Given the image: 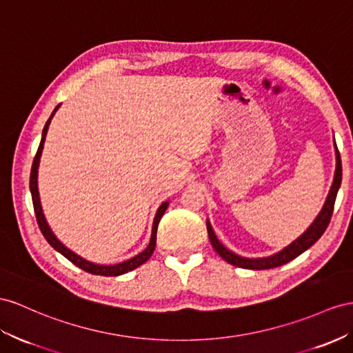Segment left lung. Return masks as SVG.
I'll return each instance as SVG.
<instances>
[{
	"label": "left lung",
	"mask_w": 353,
	"mask_h": 353,
	"mask_svg": "<svg viewBox=\"0 0 353 353\" xmlns=\"http://www.w3.org/2000/svg\"><path fill=\"white\" fill-rule=\"evenodd\" d=\"M334 148H336V171H334V179L332 185L330 188V192L327 195V200H325L319 214L316 216L314 221L310 223V227L307 228L300 237L295 239L291 245H288L282 250L276 252V254L270 256L263 258H246L237 255L236 252L225 248L219 239L216 237V234L212 228L210 221H207V232H209V239L213 249L218 252L219 256L227 261L228 264L236 265L240 268H249V270H267V268H274L279 265H283L289 261L295 259L298 255H301L309 248H312L316 241L321 239L322 234L327 230L328 223L331 221V214L334 210V203H336V196L341 185V159L340 153L337 149L336 140H334Z\"/></svg>",
	"instance_id": "left-lung-1"
}]
</instances>
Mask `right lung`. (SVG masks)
I'll return each mask as SVG.
<instances>
[{
    "label": "right lung",
    "instance_id": "add662e5",
    "mask_svg": "<svg viewBox=\"0 0 353 353\" xmlns=\"http://www.w3.org/2000/svg\"><path fill=\"white\" fill-rule=\"evenodd\" d=\"M61 104H58L55 107V110L52 112L50 117L48 119L46 125H44L43 128V134H41V141H40V146H39V150L37 153H35V158H34V162H32V168H31V176H30V191H31V196H32V204H34V212H35V218H37V223L40 227V231L43 232L44 239L48 240L49 245L55 249L57 252H59L61 255H64L68 261H71L74 265H77L79 268H82L85 271H88V273L90 274H98V276H121V274H125L128 273V271H132L137 267L143 265L146 261L152 256L153 250H155V246H157V231H158V223L162 218V214L165 213L167 207L170 204V201H164L157 210V214H155V219H153V225H152V234H150V241L148 248L144 249L143 252H140L139 255L132 256L131 259H126L123 261V263H119V264H113V265H101V264H95V263H90V261L82 258L80 255H77L76 252H73L71 249H68L64 243H62L55 234H53L52 228L49 227V223L46 221V216H44L43 213V207H41V201H40V194H39V165H40V158H41V152H43V148H44V140H46V134H48V130H49V125H50V121L53 114L57 113V110L59 108Z\"/></svg>",
    "mask_w": 353,
    "mask_h": 353
}]
</instances>
